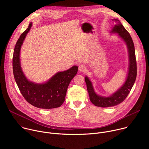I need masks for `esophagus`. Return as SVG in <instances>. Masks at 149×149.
I'll return each instance as SVG.
<instances>
[{
  "instance_id": "1",
  "label": "esophagus",
  "mask_w": 149,
  "mask_h": 149,
  "mask_svg": "<svg viewBox=\"0 0 149 149\" xmlns=\"http://www.w3.org/2000/svg\"><path fill=\"white\" fill-rule=\"evenodd\" d=\"M78 70L80 72H84L86 70V67L84 65H80L78 67Z\"/></svg>"
}]
</instances>
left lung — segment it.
I'll list each match as a JSON object with an SVG mask.
<instances>
[{
	"label": "left lung",
	"mask_w": 149,
	"mask_h": 149,
	"mask_svg": "<svg viewBox=\"0 0 149 149\" xmlns=\"http://www.w3.org/2000/svg\"><path fill=\"white\" fill-rule=\"evenodd\" d=\"M112 20L116 24L113 26L110 32L118 33V36L125 42L128 49L129 58V71L124 84L110 97H102L97 94L94 91L91 81L87 76L85 77V81L87 84V88L91 102L95 106L100 107H113L122 102L130 92L137 76L135 49L132 38L119 20L113 19Z\"/></svg>",
	"instance_id": "8db88e82"
}]
</instances>
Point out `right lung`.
I'll use <instances>...</instances> for the list:
<instances>
[{
	"label": "right lung",
	"mask_w": 149,
	"mask_h": 149,
	"mask_svg": "<svg viewBox=\"0 0 149 149\" xmlns=\"http://www.w3.org/2000/svg\"><path fill=\"white\" fill-rule=\"evenodd\" d=\"M32 25L31 22L15 45L12 63L14 78L21 94L29 104L43 109L57 108L64 102L67 88L77 73L78 67L75 65L67 71L57 72L45 83L36 84L29 81L21 68L20 51Z\"/></svg>",
	"instance_id": "1"
}]
</instances>
